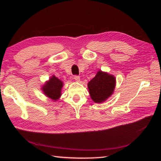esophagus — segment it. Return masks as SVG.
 Here are the masks:
<instances>
[{
    "instance_id": "esophagus-1",
    "label": "esophagus",
    "mask_w": 161,
    "mask_h": 161,
    "mask_svg": "<svg viewBox=\"0 0 161 161\" xmlns=\"http://www.w3.org/2000/svg\"><path fill=\"white\" fill-rule=\"evenodd\" d=\"M74 80L76 81H77V82H79V81H80V76H78V75H75Z\"/></svg>"
}]
</instances>
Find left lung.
Masks as SVG:
<instances>
[{
    "label": "left lung",
    "instance_id": "8db88e82",
    "mask_svg": "<svg viewBox=\"0 0 161 161\" xmlns=\"http://www.w3.org/2000/svg\"><path fill=\"white\" fill-rule=\"evenodd\" d=\"M115 86V78L101 70L88 84L91 97L95 103H101L110 97Z\"/></svg>",
    "mask_w": 161,
    "mask_h": 161
}]
</instances>
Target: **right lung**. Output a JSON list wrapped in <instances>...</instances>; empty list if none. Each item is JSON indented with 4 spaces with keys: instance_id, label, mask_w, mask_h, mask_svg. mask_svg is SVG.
Returning a JSON list of instances; mask_svg holds the SVG:
<instances>
[{
    "instance_id": "1",
    "label": "right lung",
    "mask_w": 161,
    "mask_h": 161,
    "mask_svg": "<svg viewBox=\"0 0 161 161\" xmlns=\"http://www.w3.org/2000/svg\"><path fill=\"white\" fill-rule=\"evenodd\" d=\"M62 86V81L53 75L43 86L42 90L46 96L53 100H57L61 96V90Z\"/></svg>"
}]
</instances>
